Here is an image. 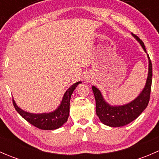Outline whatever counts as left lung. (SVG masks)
<instances>
[{"label":"left lung","mask_w":159,"mask_h":159,"mask_svg":"<svg viewBox=\"0 0 159 159\" xmlns=\"http://www.w3.org/2000/svg\"><path fill=\"white\" fill-rule=\"evenodd\" d=\"M131 34L139 41L145 52L147 53L143 41L134 34L131 33ZM147 55L148 58V74L145 86L140 94L132 102L118 106L111 105L105 102L101 91L95 86H92L96 102V114L104 125L110 127L126 125L136 119L148 106L152 88V65L148 54Z\"/></svg>","instance_id":"obj_1"}]
</instances>
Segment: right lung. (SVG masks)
Wrapping results in <instances>:
<instances>
[{"label": "right lung", "mask_w": 159, "mask_h": 159, "mask_svg": "<svg viewBox=\"0 0 159 159\" xmlns=\"http://www.w3.org/2000/svg\"><path fill=\"white\" fill-rule=\"evenodd\" d=\"M80 83H81V81L75 83L67 90L58 108L52 112L33 114L25 111L16 105L14 99H13V105L16 111L20 114V116L28 121L32 125L42 130L57 129L61 127L68 121V116H69L70 96L78 84H79Z\"/></svg>", "instance_id": "obj_1"}]
</instances>
